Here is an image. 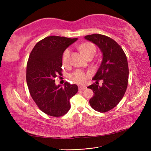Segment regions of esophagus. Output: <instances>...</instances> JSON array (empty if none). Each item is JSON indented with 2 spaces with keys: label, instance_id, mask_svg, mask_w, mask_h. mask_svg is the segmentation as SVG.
Returning <instances> with one entry per match:
<instances>
[{
  "label": "esophagus",
  "instance_id": "34e87169",
  "mask_svg": "<svg viewBox=\"0 0 151 151\" xmlns=\"http://www.w3.org/2000/svg\"><path fill=\"white\" fill-rule=\"evenodd\" d=\"M78 88H79V90H84V89H86L87 88H86V86H79Z\"/></svg>",
  "mask_w": 151,
  "mask_h": 151
}]
</instances>
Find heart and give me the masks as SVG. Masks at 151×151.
Returning <instances> with one entry per match:
<instances>
[{
    "label": "heart",
    "mask_w": 151,
    "mask_h": 151,
    "mask_svg": "<svg viewBox=\"0 0 151 151\" xmlns=\"http://www.w3.org/2000/svg\"><path fill=\"white\" fill-rule=\"evenodd\" d=\"M79 50L82 52L84 55L88 58L90 57H93L96 53L95 45L91 42H85L82 43L79 47ZM70 50L67 48L64 52H63L62 56V62L63 65L68 66L70 64ZM89 77V73L85 72L81 70H77L74 72L72 73L69 76V79L73 83L83 84L86 83Z\"/></svg>",
    "instance_id": "obj_1"
}]
</instances>
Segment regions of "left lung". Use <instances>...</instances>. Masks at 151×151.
Instances as JSON below:
<instances>
[{"instance_id":"1","label":"left lung","mask_w":151,"mask_h":151,"mask_svg":"<svg viewBox=\"0 0 151 151\" xmlns=\"http://www.w3.org/2000/svg\"><path fill=\"white\" fill-rule=\"evenodd\" d=\"M84 38L96 45L103 53V60L93 79L96 82L88 87L94 93L89 104L96 111L107 112L120 103L125 93L129 72L127 58L122 48L108 36L93 34ZM100 80L103 81L101 86Z\"/></svg>"}]
</instances>
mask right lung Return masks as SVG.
Here are the masks:
<instances>
[{
	"mask_svg": "<svg viewBox=\"0 0 151 151\" xmlns=\"http://www.w3.org/2000/svg\"><path fill=\"white\" fill-rule=\"evenodd\" d=\"M77 40L50 36L35 45L29 55L26 68V82L32 99L43 113L60 117L70 108V99L78 87L65 82L56 86L54 78L60 74L62 56L65 50Z\"/></svg>",
	"mask_w": 151,
	"mask_h": 151,
	"instance_id": "right-lung-1",
	"label": "right lung"
}]
</instances>
